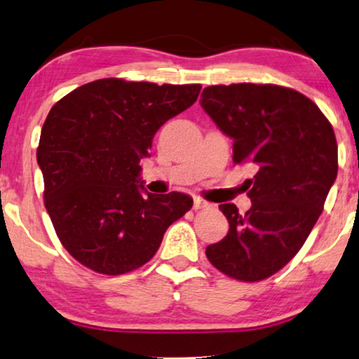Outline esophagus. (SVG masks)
<instances>
[{
    "label": "esophagus",
    "mask_w": 359,
    "mask_h": 359,
    "mask_svg": "<svg viewBox=\"0 0 359 359\" xmlns=\"http://www.w3.org/2000/svg\"><path fill=\"white\" fill-rule=\"evenodd\" d=\"M193 208H194L196 210H198V209H204V208H209V203H208V201L201 199V198H194Z\"/></svg>",
    "instance_id": "esophagus-1"
}]
</instances>
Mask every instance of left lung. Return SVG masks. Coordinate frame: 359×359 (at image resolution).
<instances>
[{
  "instance_id": "8db88e82",
  "label": "left lung",
  "mask_w": 359,
  "mask_h": 359,
  "mask_svg": "<svg viewBox=\"0 0 359 359\" xmlns=\"http://www.w3.org/2000/svg\"><path fill=\"white\" fill-rule=\"evenodd\" d=\"M201 106L233 140V161L255 170L252 208L240 214L220 204L229 233L205 248L219 271L238 281H262L302 248L337 180L335 132L302 93L276 85H215Z\"/></svg>"
}]
</instances>
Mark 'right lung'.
Instances as JSON below:
<instances>
[{"label": "right lung", "mask_w": 359, "mask_h": 359, "mask_svg": "<svg viewBox=\"0 0 359 359\" xmlns=\"http://www.w3.org/2000/svg\"><path fill=\"white\" fill-rule=\"evenodd\" d=\"M201 85L104 78L63 96L43 122L37 163L43 201L76 262L117 276L150 262L166 229L193 208L188 194L155 196L139 165L156 130L198 100Z\"/></svg>", "instance_id": "1"}]
</instances>
